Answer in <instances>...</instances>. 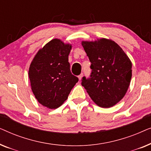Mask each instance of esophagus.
Listing matches in <instances>:
<instances>
[{"mask_svg": "<svg viewBox=\"0 0 151 151\" xmlns=\"http://www.w3.org/2000/svg\"><path fill=\"white\" fill-rule=\"evenodd\" d=\"M82 76H83V73H81V74H80V75L78 76V78H79V80H80L82 79Z\"/></svg>", "mask_w": 151, "mask_h": 151, "instance_id": "obj_1", "label": "esophagus"}]
</instances>
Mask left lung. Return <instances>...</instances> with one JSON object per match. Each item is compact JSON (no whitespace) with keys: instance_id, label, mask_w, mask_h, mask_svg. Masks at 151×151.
<instances>
[{"instance_id":"left-lung-1","label":"left lung","mask_w":151,"mask_h":151,"mask_svg":"<svg viewBox=\"0 0 151 151\" xmlns=\"http://www.w3.org/2000/svg\"><path fill=\"white\" fill-rule=\"evenodd\" d=\"M82 45L91 65L90 78H82V85L92 100L102 108H109L125 96L132 77V63L122 49L106 38Z\"/></svg>"}]
</instances>
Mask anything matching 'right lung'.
Instances as JSON below:
<instances>
[{"mask_svg":"<svg viewBox=\"0 0 151 151\" xmlns=\"http://www.w3.org/2000/svg\"><path fill=\"white\" fill-rule=\"evenodd\" d=\"M71 49V45L55 38L40 49L33 59L29 78L33 93L42 106L58 108L78 82L70 70Z\"/></svg>","mask_w":151,"mask_h":151,"instance_id":"obj_1","label":"right lung"}]
</instances>
